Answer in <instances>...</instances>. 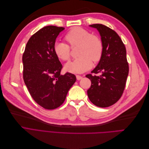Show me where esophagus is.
<instances>
[{
  "instance_id": "34e87169",
  "label": "esophagus",
  "mask_w": 149,
  "mask_h": 149,
  "mask_svg": "<svg viewBox=\"0 0 149 149\" xmlns=\"http://www.w3.org/2000/svg\"><path fill=\"white\" fill-rule=\"evenodd\" d=\"M76 79H77V80H80V79H82V76H81L79 75H76Z\"/></svg>"
}]
</instances>
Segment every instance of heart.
I'll return each mask as SVG.
<instances>
[{
    "mask_svg": "<svg viewBox=\"0 0 149 149\" xmlns=\"http://www.w3.org/2000/svg\"><path fill=\"white\" fill-rule=\"evenodd\" d=\"M65 40L71 47L78 45V55L65 65L66 71L78 74L88 70L92 66V61L97 62L101 59L103 52V44L97 35H91L88 30L81 27L72 29L65 35ZM56 55L63 61L70 58V48L65 43L57 42L54 45Z\"/></svg>",
    "mask_w": 149,
    "mask_h": 149,
    "instance_id": "obj_1",
    "label": "heart"
}]
</instances>
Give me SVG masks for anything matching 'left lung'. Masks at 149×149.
I'll return each instance as SVG.
<instances>
[{
    "label": "left lung",
    "mask_w": 149,
    "mask_h": 149,
    "mask_svg": "<svg viewBox=\"0 0 149 149\" xmlns=\"http://www.w3.org/2000/svg\"><path fill=\"white\" fill-rule=\"evenodd\" d=\"M97 30L103 44L102 55L92 73L87 74L91 81L87 91L91 102L100 107L113 105L123 95L129 74L126 49L115 31L102 24L89 25Z\"/></svg>",
    "instance_id": "obj_1"
}]
</instances>
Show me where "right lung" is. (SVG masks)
<instances>
[{
  "mask_svg": "<svg viewBox=\"0 0 149 149\" xmlns=\"http://www.w3.org/2000/svg\"><path fill=\"white\" fill-rule=\"evenodd\" d=\"M63 27L47 26L30 38L22 56L23 77L31 96L40 106L54 109L64 102L75 75L60 74L62 65L54 51Z\"/></svg>",
  "mask_w": 149,
  "mask_h": 149,
  "instance_id": "1",
  "label": "right lung"
}]
</instances>
